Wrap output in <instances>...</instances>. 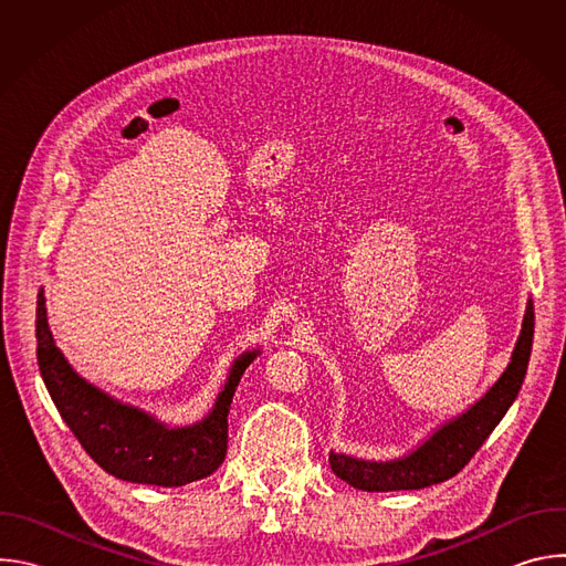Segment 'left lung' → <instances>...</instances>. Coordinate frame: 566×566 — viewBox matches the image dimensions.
<instances>
[{
    "instance_id": "1",
    "label": "left lung",
    "mask_w": 566,
    "mask_h": 566,
    "mask_svg": "<svg viewBox=\"0 0 566 566\" xmlns=\"http://www.w3.org/2000/svg\"><path fill=\"white\" fill-rule=\"evenodd\" d=\"M533 329L535 311L533 300L528 297L511 360L486 394L474 400L459 417L443 421L437 430H432V434H428V439L402 457L371 461L332 450L329 463L334 474L347 481L349 486L367 493L419 491L454 476L474 457L483 441L491 437L517 398L528 369Z\"/></svg>"
}]
</instances>
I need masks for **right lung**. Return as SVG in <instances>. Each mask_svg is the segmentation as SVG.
I'll return each mask as SVG.
<instances>
[{
	"mask_svg": "<svg viewBox=\"0 0 566 566\" xmlns=\"http://www.w3.org/2000/svg\"><path fill=\"white\" fill-rule=\"evenodd\" d=\"M35 338L42 380L80 446L109 474L164 489L186 486L223 463L234 389L247 367L262 354L251 349L234 358L212 410L201 421L170 426L114 398L69 365L49 327L44 289L38 293Z\"/></svg>",
	"mask_w": 566,
	"mask_h": 566,
	"instance_id": "right-lung-1",
	"label": "right lung"
}]
</instances>
